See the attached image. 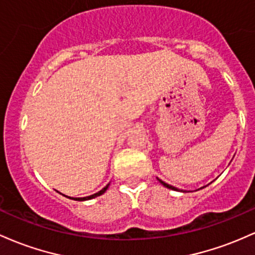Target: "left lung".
<instances>
[{"instance_id":"obj_1","label":"left lung","mask_w":255,"mask_h":255,"mask_svg":"<svg viewBox=\"0 0 255 255\" xmlns=\"http://www.w3.org/2000/svg\"><path fill=\"white\" fill-rule=\"evenodd\" d=\"M159 179V178H158ZM159 182L161 183L162 185H164V187H166V188H168V189H172V190H177V191H181L179 189H177L176 187H172V185H170V184H167V183H165V182H162L161 179H159Z\"/></svg>"}]
</instances>
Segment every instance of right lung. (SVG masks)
Instances as JSON below:
<instances>
[{
	"mask_svg": "<svg viewBox=\"0 0 255 255\" xmlns=\"http://www.w3.org/2000/svg\"><path fill=\"white\" fill-rule=\"evenodd\" d=\"M108 185H110V184H107V185H106V187L104 188V189H102V190H100L99 193L94 194V195H90V196H87V197H76V199H73V200H76V201H84V200H90V199H94V197H96V196H100V195H102V194H104L105 191L107 190Z\"/></svg>",
	"mask_w": 255,
	"mask_h": 255,
	"instance_id": "1",
	"label": "right lung"
}]
</instances>
